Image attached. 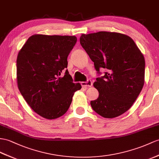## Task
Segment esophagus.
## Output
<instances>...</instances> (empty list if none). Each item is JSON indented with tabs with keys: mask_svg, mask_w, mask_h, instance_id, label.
<instances>
[{
	"mask_svg": "<svg viewBox=\"0 0 159 159\" xmlns=\"http://www.w3.org/2000/svg\"><path fill=\"white\" fill-rule=\"evenodd\" d=\"M81 84H82V86L83 87L89 88V87H91L92 86V82L91 80H88L87 82H81Z\"/></svg>",
	"mask_w": 159,
	"mask_h": 159,
	"instance_id": "obj_1",
	"label": "esophagus"
}]
</instances>
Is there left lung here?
<instances>
[{
	"label": "left lung",
	"mask_w": 159,
	"mask_h": 159,
	"mask_svg": "<svg viewBox=\"0 0 159 159\" xmlns=\"http://www.w3.org/2000/svg\"><path fill=\"white\" fill-rule=\"evenodd\" d=\"M80 44L86 50L98 73L94 86L99 96L90 104L104 118L117 117L128 111L144 84L145 60L134 41L125 34L98 32L82 34Z\"/></svg>",
	"instance_id": "8db88e82"
}]
</instances>
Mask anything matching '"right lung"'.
<instances>
[{"label":"right lung","mask_w":159,"mask_h":159,"mask_svg":"<svg viewBox=\"0 0 159 159\" xmlns=\"http://www.w3.org/2000/svg\"><path fill=\"white\" fill-rule=\"evenodd\" d=\"M77 42L74 36H30L17 58V82L25 101L41 117L55 119L67 111L80 83H73L67 57Z\"/></svg>","instance_id":"obj_1"}]
</instances>
